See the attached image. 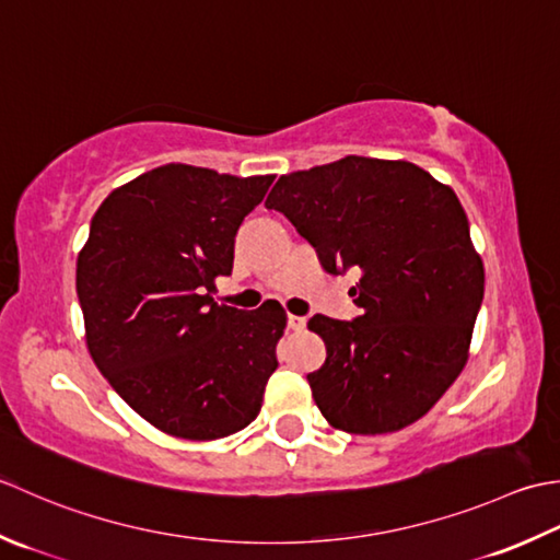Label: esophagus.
<instances>
[{
  "label": "esophagus",
  "mask_w": 560,
  "mask_h": 560,
  "mask_svg": "<svg viewBox=\"0 0 560 560\" xmlns=\"http://www.w3.org/2000/svg\"><path fill=\"white\" fill-rule=\"evenodd\" d=\"M288 326H290L292 330H302V328L306 326V318H304V316H294V314H290V316H288Z\"/></svg>",
  "instance_id": "1"
}]
</instances>
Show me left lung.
Listing matches in <instances>:
<instances>
[{
  "label": "left lung",
  "mask_w": 560,
  "mask_h": 560,
  "mask_svg": "<svg viewBox=\"0 0 560 560\" xmlns=\"http://www.w3.org/2000/svg\"><path fill=\"white\" fill-rule=\"evenodd\" d=\"M266 208L288 217L326 272L360 270L358 318H310L326 343V362L306 374L324 418L352 435L423 418L464 370L483 302L454 190L410 162L346 156L280 176Z\"/></svg>",
  "instance_id": "obj_1"
}]
</instances>
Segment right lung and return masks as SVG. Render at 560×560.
Returning <instances> with one entry per match:
<instances>
[{"label":"right lung","instance_id":"obj_1","mask_svg":"<svg viewBox=\"0 0 560 560\" xmlns=\"http://www.w3.org/2000/svg\"><path fill=\"white\" fill-rule=\"evenodd\" d=\"M276 176L166 164L101 202L77 258L86 348L135 413L166 435L220 440L254 423L288 316L217 304L234 236Z\"/></svg>","mask_w":560,"mask_h":560}]
</instances>
